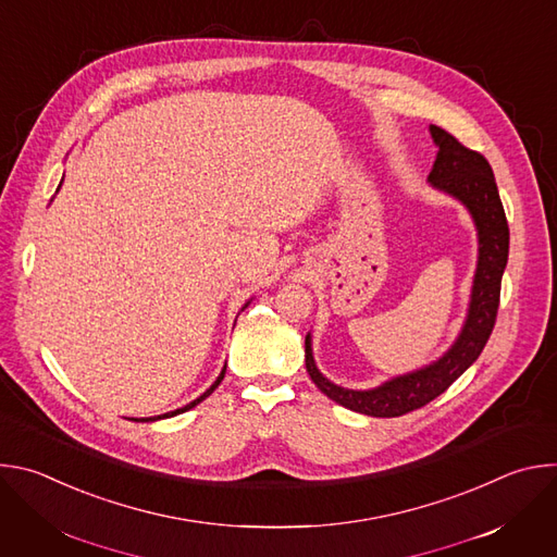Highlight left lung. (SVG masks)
<instances>
[{
	"instance_id": "obj_1",
	"label": "left lung",
	"mask_w": 557,
	"mask_h": 557,
	"mask_svg": "<svg viewBox=\"0 0 557 557\" xmlns=\"http://www.w3.org/2000/svg\"><path fill=\"white\" fill-rule=\"evenodd\" d=\"M430 134L438 147L428 176L430 185L460 200L479 231V264L460 335L434 363L394 376L372 389H348L329 381L317 370L310 335H306V370L312 383L335 404L379 419L401 417L428 406L479 359L496 324L500 282L509 258V224L487 158L458 143L443 127L430 125Z\"/></svg>"
}]
</instances>
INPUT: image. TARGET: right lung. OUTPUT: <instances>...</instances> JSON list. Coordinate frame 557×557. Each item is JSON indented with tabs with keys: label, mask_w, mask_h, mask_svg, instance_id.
I'll use <instances>...</instances> for the list:
<instances>
[{
	"label": "right lung",
	"mask_w": 557,
	"mask_h": 557,
	"mask_svg": "<svg viewBox=\"0 0 557 557\" xmlns=\"http://www.w3.org/2000/svg\"><path fill=\"white\" fill-rule=\"evenodd\" d=\"M247 306H249V301H247V304H245V308H247ZM224 372H226V366H224V368H222V372H220V376H218V379H215V381H213V385H211V387H209V389H207V392H202V394H200V396H198V399H196V401H191V404H187V406H185V408H178V410H174V412H168V414H161V417H149V419H134V421H143V423H147V421H158V419H170V417H176V414H181V412H187V410H191V408H194V406H198V404H200V401H205V399H207V396H209V394H211V392H213V389H215V387H218V385H220V381H222V379H224Z\"/></svg>",
	"instance_id": "add662e5"
}]
</instances>
